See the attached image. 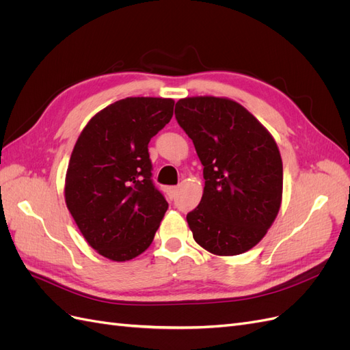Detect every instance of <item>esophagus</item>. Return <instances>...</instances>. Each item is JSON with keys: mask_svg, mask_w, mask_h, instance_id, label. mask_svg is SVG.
I'll return each mask as SVG.
<instances>
[{"mask_svg": "<svg viewBox=\"0 0 350 350\" xmlns=\"http://www.w3.org/2000/svg\"><path fill=\"white\" fill-rule=\"evenodd\" d=\"M178 194V187H169L167 188V196L171 198H175Z\"/></svg>", "mask_w": 350, "mask_h": 350, "instance_id": "esophagus-1", "label": "esophagus"}]
</instances>
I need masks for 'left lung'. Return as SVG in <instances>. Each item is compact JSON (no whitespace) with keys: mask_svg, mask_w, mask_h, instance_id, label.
<instances>
[{"mask_svg":"<svg viewBox=\"0 0 350 350\" xmlns=\"http://www.w3.org/2000/svg\"><path fill=\"white\" fill-rule=\"evenodd\" d=\"M175 118L204 166V191L187 215L200 247L216 256L247 252L267 234L283 191L279 147L256 116L228 98L179 99Z\"/></svg>","mask_w":350,"mask_h":350,"instance_id":"8db88e82","label":"left lung"}]
</instances>
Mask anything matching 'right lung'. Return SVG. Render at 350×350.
Masks as SVG:
<instances>
[{
  "label": "right lung",
  "mask_w": 350,
  "mask_h": 350,
  "mask_svg": "<svg viewBox=\"0 0 350 350\" xmlns=\"http://www.w3.org/2000/svg\"><path fill=\"white\" fill-rule=\"evenodd\" d=\"M174 99L125 98L98 112L74 146L66 203L100 256L129 261L154 238L167 201L152 181L149 142L174 115Z\"/></svg>",
  "instance_id": "add662e5"
}]
</instances>
